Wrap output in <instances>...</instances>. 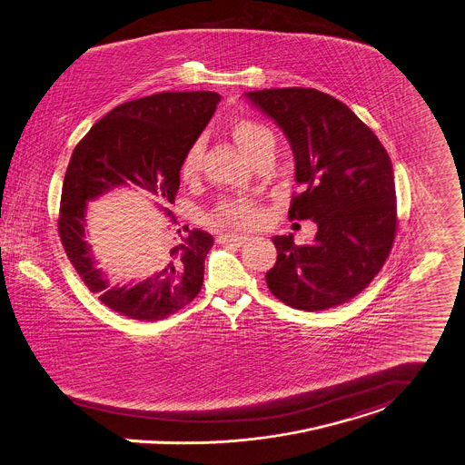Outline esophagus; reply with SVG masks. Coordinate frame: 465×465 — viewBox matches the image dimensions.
<instances>
[{
  "label": "esophagus",
  "mask_w": 465,
  "mask_h": 465,
  "mask_svg": "<svg viewBox=\"0 0 465 465\" xmlns=\"http://www.w3.org/2000/svg\"><path fill=\"white\" fill-rule=\"evenodd\" d=\"M216 242H218V243H222V245L231 243V245H236V247H242V245H245V243L249 242V238H247V236H243V234L223 232V234H220V236L216 238Z\"/></svg>",
  "instance_id": "esophagus-1"
}]
</instances>
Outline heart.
<instances>
[{
  "label": "heart",
  "instance_id": "b5f03b06",
  "mask_svg": "<svg viewBox=\"0 0 465 465\" xmlns=\"http://www.w3.org/2000/svg\"><path fill=\"white\" fill-rule=\"evenodd\" d=\"M232 138L238 142V145L243 149V153L255 160L261 153L268 149H275V134L268 126L262 123L251 121V119H242L234 123L231 129ZM203 153L204 147L201 142H195L190 151L186 153L183 165H181V177L183 181H193L199 172H201V163H203ZM259 210L253 204L251 199H231L222 203L216 212L213 214V220L222 225H234V227H251L257 222Z\"/></svg>",
  "mask_w": 465,
  "mask_h": 465
}]
</instances>
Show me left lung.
<instances>
[{"instance_id": "8db88e82", "label": "left lung", "mask_w": 465, "mask_h": 465, "mask_svg": "<svg viewBox=\"0 0 465 465\" xmlns=\"http://www.w3.org/2000/svg\"><path fill=\"white\" fill-rule=\"evenodd\" d=\"M286 134L303 192L290 220H312L309 245L273 236L266 284L300 311H323L359 295L381 272L396 234L392 163L375 133L339 99L314 88L245 92Z\"/></svg>"}]
</instances>
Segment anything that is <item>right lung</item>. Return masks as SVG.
<instances>
[{"mask_svg": "<svg viewBox=\"0 0 465 465\" xmlns=\"http://www.w3.org/2000/svg\"><path fill=\"white\" fill-rule=\"evenodd\" d=\"M218 101L216 92L203 90L162 92L124 103L90 127L65 170L58 220L62 245L86 288L131 320H163L199 295L213 236L184 225L177 229L179 240L160 251L162 264L153 275L112 284L86 242V206L117 188H138L172 204L183 160ZM158 208L175 223L169 208Z\"/></svg>", "mask_w": 465, "mask_h": 465, "instance_id": "right-lung-1", "label": "right lung"}]
</instances>
